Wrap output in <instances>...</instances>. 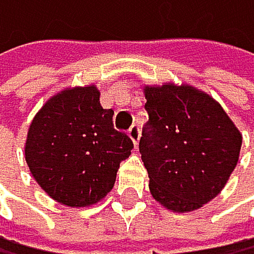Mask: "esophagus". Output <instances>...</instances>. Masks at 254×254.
<instances>
[{"instance_id": "1", "label": "esophagus", "mask_w": 254, "mask_h": 254, "mask_svg": "<svg viewBox=\"0 0 254 254\" xmlns=\"http://www.w3.org/2000/svg\"><path fill=\"white\" fill-rule=\"evenodd\" d=\"M128 134H129V138L133 139V143H134V146L138 144V139H139V125H131L129 126V129H128Z\"/></svg>"}]
</instances>
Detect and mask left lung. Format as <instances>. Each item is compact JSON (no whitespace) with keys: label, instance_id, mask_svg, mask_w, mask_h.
<instances>
[{"label":"left lung","instance_id":"8db88e82","mask_svg":"<svg viewBox=\"0 0 254 254\" xmlns=\"http://www.w3.org/2000/svg\"><path fill=\"white\" fill-rule=\"evenodd\" d=\"M144 94L149 120L139 153L149 191L168 209L193 211L225 188L241 134L211 96L191 86H148Z\"/></svg>","mask_w":254,"mask_h":254}]
</instances>
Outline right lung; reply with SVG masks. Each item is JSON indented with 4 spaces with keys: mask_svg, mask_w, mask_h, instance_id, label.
Returning a JSON list of instances; mask_svg holds the SVG:
<instances>
[{
    "mask_svg": "<svg viewBox=\"0 0 254 254\" xmlns=\"http://www.w3.org/2000/svg\"><path fill=\"white\" fill-rule=\"evenodd\" d=\"M133 139L113 126V110L94 86L53 96L28 131L26 163L38 185L58 203L89 206L113 190Z\"/></svg>",
    "mask_w": 254,
    "mask_h": 254,
    "instance_id": "add662e5",
    "label": "right lung"
}]
</instances>
